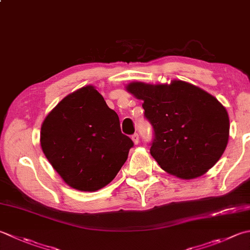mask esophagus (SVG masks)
I'll return each instance as SVG.
<instances>
[{"mask_svg": "<svg viewBox=\"0 0 250 250\" xmlns=\"http://www.w3.org/2000/svg\"><path fill=\"white\" fill-rule=\"evenodd\" d=\"M132 141H133V143H134L135 145L139 144L140 138H139V134H138V133H134L133 135H132Z\"/></svg>", "mask_w": 250, "mask_h": 250, "instance_id": "34e87169", "label": "esophagus"}]
</instances>
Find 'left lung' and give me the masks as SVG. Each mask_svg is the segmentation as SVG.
<instances>
[{"label": "left lung", "instance_id": "8db88e82", "mask_svg": "<svg viewBox=\"0 0 250 250\" xmlns=\"http://www.w3.org/2000/svg\"><path fill=\"white\" fill-rule=\"evenodd\" d=\"M126 90L143 101L144 116L154 129L150 154L161 169L188 180L217 164L228 145L229 120L216 97L181 80L132 82Z\"/></svg>", "mask_w": 250, "mask_h": 250}]
</instances>
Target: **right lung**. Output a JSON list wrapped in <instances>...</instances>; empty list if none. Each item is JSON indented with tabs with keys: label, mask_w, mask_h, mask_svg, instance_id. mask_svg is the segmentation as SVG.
<instances>
[{
	"label": "right lung",
	"mask_w": 250,
	"mask_h": 250,
	"mask_svg": "<svg viewBox=\"0 0 250 250\" xmlns=\"http://www.w3.org/2000/svg\"><path fill=\"white\" fill-rule=\"evenodd\" d=\"M41 147L62 179L95 192L115 179L133 142L121 133L119 117L94 86L67 95L44 119Z\"/></svg>",
	"instance_id": "1"
}]
</instances>
